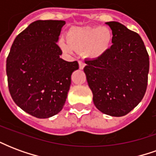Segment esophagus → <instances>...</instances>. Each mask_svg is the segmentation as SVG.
Segmentation results:
<instances>
[{"mask_svg":"<svg viewBox=\"0 0 156 156\" xmlns=\"http://www.w3.org/2000/svg\"><path fill=\"white\" fill-rule=\"evenodd\" d=\"M78 64H79V68H80V69H83V68L85 67L84 62L78 61Z\"/></svg>","mask_w":156,"mask_h":156,"instance_id":"obj_1","label":"esophagus"}]
</instances>
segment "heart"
<instances>
[{"label":"heart","mask_w":156,"mask_h":156,"mask_svg":"<svg viewBox=\"0 0 156 156\" xmlns=\"http://www.w3.org/2000/svg\"><path fill=\"white\" fill-rule=\"evenodd\" d=\"M113 32L107 27H72L67 34V41L61 38L59 47L65 52L84 51L86 57L97 59L103 57L111 48Z\"/></svg>","instance_id":"heart-1"}]
</instances>
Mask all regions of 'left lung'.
<instances>
[{"label":"left lung","instance_id":"8db88e82","mask_svg":"<svg viewBox=\"0 0 156 156\" xmlns=\"http://www.w3.org/2000/svg\"><path fill=\"white\" fill-rule=\"evenodd\" d=\"M106 24L113 32V45L103 57L86 60L83 68L96 108L105 115L129 114L144 97L150 58L137 32L117 22Z\"/></svg>","mask_w":156,"mask_h":156}]
</instances>
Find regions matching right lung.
I'll return each mask as SVG.
<instances>
[{
	"label": "right lung",
	"instance_id": "add662e5",
	"mask_svg": "<svg viewBox=\"0 0 156 156\" xmlns=\"http://www.w3.org/2000/svg\"><path fill=\"white\" fill-rule=\"evenodd\" d=\"M64 21L32 22L17 35L6 59L9 92L22 110L39 119L57 115L64 106L73 72L78 62L60 58L57 44Z\"/></svg>",
	"mask_w": 156,
	"mask_h": 156
}]
</instances>
